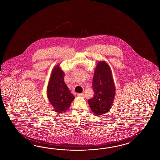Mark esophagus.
Listing matches in <instances>:
<instances>
[{
    "label": "esophagus",
    "instance_id": "34e87169",
    "mask_svg": "<svg viewBox=\"0 0 160 160\" xmlns=\"http://www.w3.org/2000/svg\"><path fill=\"white\" fill-rule=\"evenodd\" d=\"M78 96L79 97H84V94L83 93H79L78 94Z\"/></svg>",
    "mask_w": 160,
    "mask_h": 160
}]
</instances>
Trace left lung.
<instances>
[{"label":"left lung","mask_w":160,"mask_h":160,"mask_svg":"<svg viewBox=\"0 0 160 160\" xmlns=\"http://www.w3.org/2000/svg\"><path fill=\"white\" fill-rule=\"evenodd\" d=\"M92 88L94 94L88 99V105L96 116L102 115L111 108L116 92L111 69L104 61H99L97 65Z\"/></svg>","instance_id":"8db88e82"}]
</instances>
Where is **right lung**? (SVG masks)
I'll return each mask as SVG.
<instances>
[{"instance_id":"right-lung-1","label":"right lung","mask_w":160,"mask_h":160,"mask_svg":"<svg viewBox=\"0 0 160 160\" xmlns=\"http://www.w3.org/2000/svg\"><path fill=\"white\" fill-rule=\"evenodd\" d=\"M64 75L59 66H55L48 85V98L56 112H66L75 98L64 82Z\"/></svg>"}]
</instances>
